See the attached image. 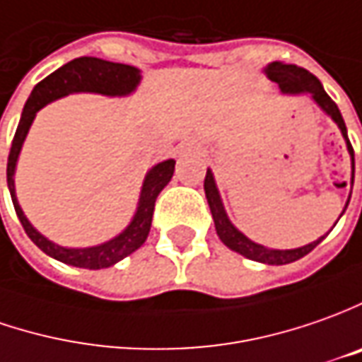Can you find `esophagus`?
<instances>
[{
    "label": "esophagus",
    "instance_id": "34e87169",
    "mask_svg": "<svg viewBox=\"0 0 362 362\" xmlns=\"http://www.w3.org/2000/svg\"><path fill=\"white\" fill-rule=\"evenodd\" d=\"M194 150L192 144H184V146H180V154H190Z\"/></svg>",
    "mask_w": 362,
    "mask_h": 362
}]
</instances>
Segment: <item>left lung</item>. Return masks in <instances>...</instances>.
Returning <instances> with one entry per match:
<instances>
[{"label":"left lung","instance_id":"left-lung-1","mask_svg":"<svg viewBox=\"0 0 362 362\" xmlns=\"http://www.w3.org/2000/svg\"><path fill=\"white\" fill-rule=\"evenodd\" d=\"M268 78L272 81H276L281 86V90L284 94H310L315 98L318 106L322 107L330 118L334 119L339 124V128L343 132L344 140H346V148L353 156V172H355V152H353V146H351V140L346 136V126H344V119L339 112L337 104L330 100V95L322 90V83L318 81L317 76H313L310 71H306L305 68H298L294 64H284V62H272L267 68ZM204 192L206 198H208V206H210V212H212V218H214V226H216V232H218L220 240L226 244L230 250L238 252V255L246 256L250 260H256V262H264V264H288V262H294L298 258H303L305 255H308L315 246L322 243V238H318L317 243H310L303 246V248H294V250H270V248H264L260 244L252 243L244 236L243 232H238L230 224V220L224 212V206H222V200H220V194L216 190V184H214V176L212 172L208 170L204 178ZM349 206V202H346ZM344 212V210H343Z\"/></svg>","mask_w":362,"mask_h":362}]
</instances>
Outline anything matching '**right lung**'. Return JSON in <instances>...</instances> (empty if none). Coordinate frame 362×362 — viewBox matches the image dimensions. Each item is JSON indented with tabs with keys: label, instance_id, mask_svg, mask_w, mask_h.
<instances>
[{
	"label": "right lung",
	"instance_id": "obj_1",
	"mask_svg": "<svg viewBox=\"0 0 362 362\" xmlns=\"http://www.w3.org/2000/svg\"><path fill=\"white\" fill-rule=\"evenodd\" d=\"M138 81H140V69H136L134 66L114 64V62H106L100 57H76L40 81L25 102L18 130L13 136V142L9 148V156H7V186H9L16 214H18L25 234L32 238V243L37 248H42L45 255H49L59 262H66V264L78 268L98 270V268L112 267L122 258L130 256L134 250H138L148 238L158 194L164 190V186L172 178L176 160H166V162L158 164L148 172V176L144 180L142 194H140L138 212L130 222V226L119 236L112 238L110 243L92 246V248H64V246H57L52 240L44 238L40 232L35 230L28 222V218L23 216V212L18 204L16 186H13V172H16V162H18L21 144L25 140V134L30 130L33 118H35V112L42 110L45 104H49L52 100H57V98L71 94V92L124 95L130 94L132 90L138 86Z\"/></svg>",
	"mask_w": 362,
	"mask_h": 362
}]
</instances>
